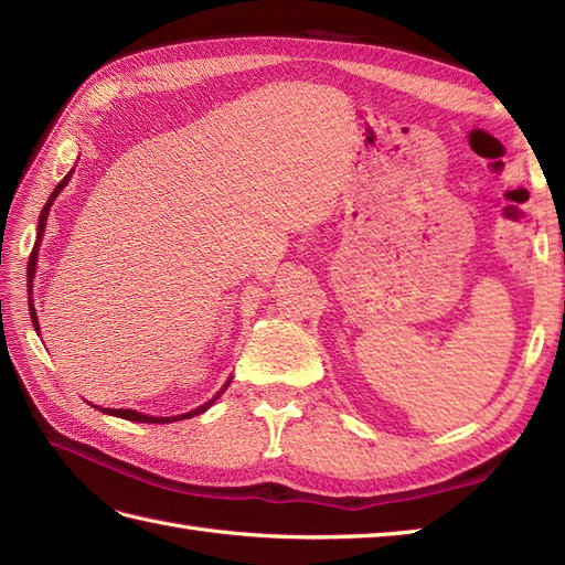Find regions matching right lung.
I'll use <instances>...</instances> for the list:
<instances>
[{"label":"right lung","mask_w":565,"mask_h":565,"mask_svg":"<svg viewBox=\"0 0 565 565\" xmlns=\"http://www.w3.org/2000/svg\"><path fill=\"white\" fill-rule=\"evenodd\" d=\"M75 172V170H72ZM72 172L63 179V182H60L57 186H55V191L51 194V199H47V203L43 206V211H41V218H39V239H35V245H33V252H31V259H29V296H31V279H33V274H35V257H39V245H41V239H43V233H45V221H47V211H51V206H53V201H55V196L60 194V189H63L67 182H70V177H72ZM29 310H31V320H33V328H35V332H39V318H35V310H33V303H29ZM225 391V388H223ZM221 395V393H218ZM218 395H215V398H218ZM215 398L213 401H209V403H203L201 407H196V411H191V413H184V415H177V417H152V415H142V413H136V411H121V407H104V413L106 415H116V417H124V419H130V423H152V425H164V423H177V419H184V417H194V415H201L203 411H206V407H211V403H215Z\"/></svg>","instance_id":"obj_1"}]
</instances>
